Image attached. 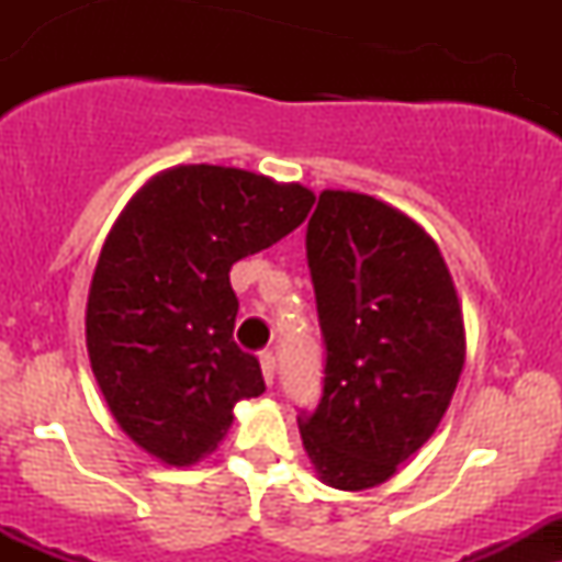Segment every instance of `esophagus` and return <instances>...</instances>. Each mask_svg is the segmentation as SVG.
<instances>
[{
    "label": "esophagus",
    "instance_id": "esophagus-1",
    "mask_svg": "<svg viewBox=\"0 0 562 562\" xmlns=\"http://www.w3.org/2000/svg\"><path fill=\"white\" fill-rule=\"evenodd\" d=\"M260 370H263V381L266 386H271L274 383V372H277V359L274 356L266 350V353H260Z\"/></svg>",
    "mask_w": 562,
    "mask_h": 562
}]
</instances>
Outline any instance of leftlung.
Wrapping results in <instances>:
<instances>
[{"label": "left lung", "mask_w": 562, "mask_h": 562, "mask_svg": "<svg viewBox=\"0 0 562 562\" xmlns=\"http://www.w3.org/2000/svg\"><path fill=\"white\" fill-rule=\"evenodd\" d=\"M307 263L326 378L299 432L323 484L370 490L449 411L464 367L462 304L432 236L364 192H321Z\"/></svg>", "instance_id": "1"}]
</instances>
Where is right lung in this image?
<instances>
[{
    "instance_id": "obj_1",
    "label": "right lung",
    "mask_w": 562,
    "mask_h": 562,
    "mask_svg": "<svg viewBox=\"0 0 562 562\" xmlns=\"http://www.w3.org/2000/svg\"><path fill=\"white\" fill-rule=\"evenodd\" d=\"M299 181L225 166L151 176L113 223L87 302L94 381L122 432L187 468L212 454L239 400L263 394L255 356L234 342L231 266L307 220Z\"/></svg>"
}]
</instances>
